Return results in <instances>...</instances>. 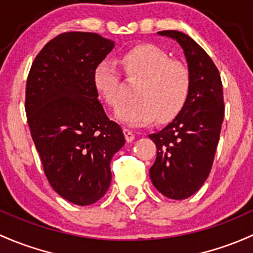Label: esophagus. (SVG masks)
<instances>
[{
  "mask_svg": "<svg viewBox=\"0 0 253 253\" xmlns=\"http://www.w3.org/2000/svg\"><path fill=\"white\" fill-rule=\"evenodd\" d=\"M124 134H125V137H126L127 142H133V140H134L135 135H134L133 132L131 131V129L125 128V129H124Z\"/></svg>",
  "mask_w": 253,
  "mask_h": 253,
  "instance_id": "esophagus-1",
  "label": "esophagus"
}]
</instances>
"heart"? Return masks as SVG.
Masks as SVG:
<instances>
[{"label": "heart", "instance_id": "b5f03b06", "mask_svg": "<svg viewBox=\"0 0 253 253\" xmlns=\"http://www.w3.org/2000/svg\"><path fill=\"white\" fill-rule=\"evenodd\" d=\"M120 64L131 80H139L135 86V100L122 105L115 119L131 127H143L158 120L172 121L182 111L190 93L189 69L172 60L165 50L154 44H139L126 50ZM93 84L100 98L111 108L122 102L121 76L115 63L103 60L95 66Z\"/></svg>", "mask_w": 253, "mask_h": 253}]
</instances>
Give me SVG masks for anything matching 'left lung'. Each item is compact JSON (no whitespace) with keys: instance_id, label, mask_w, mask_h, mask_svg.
<instances>
[{"instance_id":"obj_1","label":"left lung","mask_w":253,"mask_h":253,"mask_svg":"<svg viewBox=\"0 0 253 253\" xmlns=\"http://www.w3.org/2000/svg\"><path fill=\"white\" fill-rule=\"evenodd\" d=\"M158 35L182 47L191 87L182 111L161 131L149 134L158 149L149 173L162 195L183 200L200 189L211 171L224 118L223 87L216 65L190 36L177 30Z\"/></svg>"}]
</instances>
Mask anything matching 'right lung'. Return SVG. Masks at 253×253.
Wrapping results in <instances>:
<instances>
[{"mask_svg": "<svg viewBox=\"0 0 253 253\" xmlns=\"http://www.w3.org/2000/svg\"><path fill=\"white\" fill-rule=\"evenodd\" d=\"M114 47L94 33L60 34L37 54L26 81L28 124L47 179L79 206L104 196L111 158L125 145L93 84L95 66Z\"/></svg>", "mask_w": 253, "mask_h": 253, "instance_id": "add662e5", "label": "right lung"}]
</instances>
